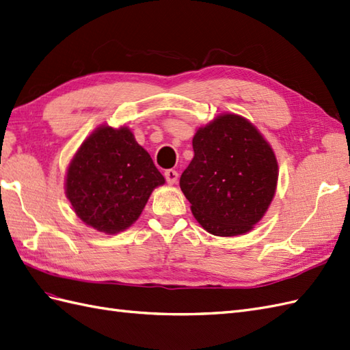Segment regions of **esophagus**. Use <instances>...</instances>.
<instances>
[{
	"label": "esophagus",
	"instance_id": "obj_1",
	"mask_svg": "<svg viewBox=\"0 0 350 350\" xmlns=\"http://www.w3.org/2000/svg\"><path fill=\"white\" fill-rule=\"evenodd\" d=\"M165 176V180L168 185H176L177 183V178H178V173L176 172V170H167V172L164 173Z\"/></svg>",
	"mask_w": 350,
	"mask_h": 350
}]
</instances>
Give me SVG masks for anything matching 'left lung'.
<instances>
[{
    "label": "left lung",
    "mask_w": 350,
    "mask_h": 350,
    "mask_svg": "<svg viewBox=\"0 0 350 350\" xmlns=\"http://www.w3.org/2000/svg\"><path fill=\"white\" fill-rule=\"evenodd\" d=\"M180 189L196 221L216 237H239L263 219L276 192V155L263 134L232 112L201 125Z\"/></svg>",
    "instance_id": "left-lung-1"
}]
</instances>
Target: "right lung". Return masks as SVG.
I'll list each match as a JSON object with an SVG mask.
<instances>
[{"label": "right lung", "mask_w": 350, "mask_h": 350, "mask_svg": "<svg viewBox=\"0 0 350 350\" xmlns=\"http://www.w3.org/2000/svg\"><path fill=\"white\" fill-rule=\"evenodd\" d=\"M164 183L127 125L102 124L69 161L65 193L84 225L115 235L140 217L150 193Z\"/></svg>", "instance_id": "obj_1"}]
</instances>
